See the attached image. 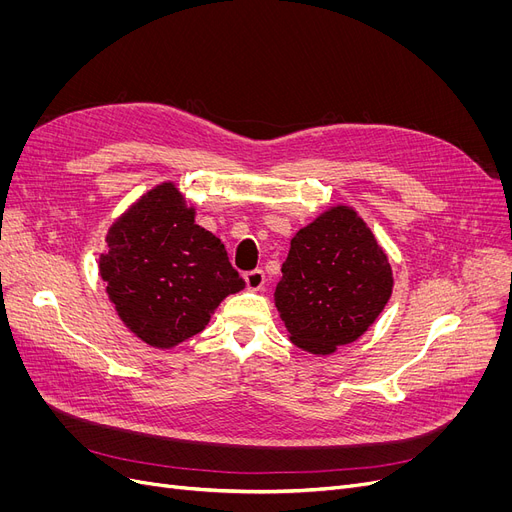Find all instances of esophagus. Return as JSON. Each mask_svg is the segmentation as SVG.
I'll use <instances>...</instances> for the list:
<instances>
[{"instance_id":"esophagus-1","label":"esophagus","mask_w":512,"mask_h":512,"mask_svg":"<svg viewBox=\"0 0 512 512\" xmlns=\"http://www.w3.org/2000/svg\"><path fill=\"white\" fill-rule=\"evenodd\" d=\"M245 282H247V288H249V290H261L263 284H265V274H263L261 270L247 272V274H245Z\"/></svg>"}]
</instances>
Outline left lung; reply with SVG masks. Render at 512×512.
I'll use <instances>...</instances> for the list:
<instances>
[{
	"mask_svg": "<svg viewBox=\"0 0 512 512\" xmlns=\"http://www.w3.org/2000/svg\"><path fill=\"white\" fill-rule=\"evenodd\" d=\"M392 286L378 238L353 207L334 205L290 240L274 301L292 344L332 355L369 330Z\"/></svg>",
	"mask_w": 512,
	"mask_h": 512,
	"instance_id": "obj_1",
	"label": "left lung"
}]
</instances>
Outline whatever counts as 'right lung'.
Instances as JSON below:
<instances>
[{
    "instance_id": "add662e5",
    "label": "right lung",
    "mask_w": 512,
    "mask_h": 512,
    "mask_svg": "<svg viewBox=\"0 0 512 512\" xmlns=\"http://www.w3.org/2000/svg\"><path fill=\"white\" fill-rule=\"evenodd\" d=\"M99 257L105 292L124 326L155 348L203 332L211 313L245 280L218 236L195 224L174 182H161L110 226Z\"/></svg>"
}]
</instances>
